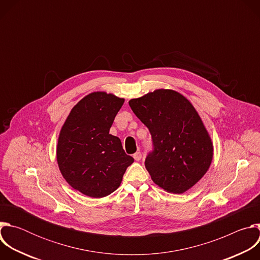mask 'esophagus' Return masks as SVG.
I'll return each instance as SVG.
<instances>
[{
	"instance_id": "obj_1",
	"label": "esophagus",
	"mask_w": 260,
	"mask_h": 260,
	"mask_svg": "<svg viewBox=\"0 0 260 260\" xmlns=\"http://www.w3.org/2000/svg\"><path fill=\"white\" fill-rule=\"evenodd\" d=\"M134 158H135L136 160H141V158H142V153H141L140 151L136 152V153L134 154Z\"/></svg>"
}]
</instances>
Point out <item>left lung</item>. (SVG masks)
I'll return each mask as SVG.
<instances>
[{"instance_id":"8db88e82","label":"left lung","mask_w":260,"mask_h":260,"mask_svg":"<svg viewBox=\"0 0 260 260\" xmlns=\"http://www.w3.org/2000/svg\"><path fill=\"white\" fill-rule=\"evenodd\" d=\"M128 104L151 135L152 150L145 167L153 182L173 193L192 187L213 157L211 139L193 106L170 89L154 90Z\"/></svg>"}]
</instances>
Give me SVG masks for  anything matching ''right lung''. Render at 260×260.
Listing matches in <instances>:
<instances>
[{"label":"right lung","instance_id":"obj_1","mask_svg":"<svg viewBox=\"0 0 260 260\" xmlns=\"http://www.w3.org/2000/svg\"><path fill=\"white\" fill-rule=\"evenodd\" d=\"M123 99L92 92L71 111L57 144V164L71 186L90 198L115 191L134 158L120 139L109 134Z\"/></svg>","mask_w":260,"mask_h":260}]
</instances>
